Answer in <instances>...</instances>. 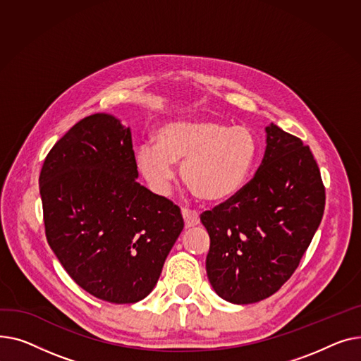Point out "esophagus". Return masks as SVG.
<instances>
[{
  "label": "esophagus",
  "mask_w": 361,
  "mask_h": 361,
  "mask_svg": "<svg viewBox=\"0 0 361 361\" xmlns=\"http://www.w3.org/2000/svg\"><path fill=\"white\" fill-rule=\"evenodd\" d=\"M182 217H183V220H185V227H186V228L194 227V226L200 224V214H198V211L189 209V208H183V209H182Z\"/></svg>",
  "instance_id": "esophagus-1"
}]
</instances>
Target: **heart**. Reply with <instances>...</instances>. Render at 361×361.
Masks as SVG:
<instances>
[{
	"mask_svg": "<svg viewBox=\"0 0 361 361\" xmlns=\"http://www.w3.org/2000/svg\"><path fill=\"white\" fill-rule=\"evenodd\" d=\"M258 142L243 126L214 121H173L157 130L154 144L144 142L135 153L140 173L157 195L171 192L175 164L182 180L208 202L238 195L255 164Z\"/></svg>",
	"mask_w": 361,
	"mask_h": 361,
	"instance_id": "heart-1",
	"label": "heart"
}]
</instances>
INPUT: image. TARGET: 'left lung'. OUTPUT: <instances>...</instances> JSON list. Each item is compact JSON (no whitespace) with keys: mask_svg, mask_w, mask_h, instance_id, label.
<instances>
[{"mask_svg":"<svg viewBox=\"0 0 361 361\" xmlns=\"http://www.w3.org/2000/svg\"><path fill=\"white\" fill-rule=\"evenodd\" d=\"M258 171L240 192L204 211L209 284L235 305L261 302L299 267L325 209V186L307 145L277 125L267 128Z\"/></svg>","mask_w":361,"mask_h":361,"instance_id":"1","label":"left lung"}]
</instances>
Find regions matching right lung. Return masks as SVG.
Listing matches in <instances>:
<instances>
[{
	"label": "right lung",
	"mask_w": 361,
	"mask_h": 361,
	"mask_svg": "<svg viewBox=\"0 0 361 361\" xmlns=\"http://www.w3.org/2000/svg\"><path fill=\"white\" fill-rule=\"evenodd\" d=\"M131 130L108 114L77 122L39 176L47 239L94 298L135 303L152 293L183 228L180 208L140 185Z\"/></svg>",
	"instance_id": "add662e5"
}]
</instances>
